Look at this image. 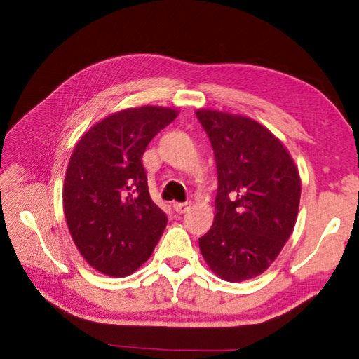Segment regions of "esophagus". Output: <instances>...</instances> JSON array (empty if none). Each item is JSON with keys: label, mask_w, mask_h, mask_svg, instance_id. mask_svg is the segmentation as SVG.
Returning <instances> with one entry per match:
<instances>
[{"label": "esophagus", "mask_w": 359, "mask_h": 359, "mask_svg": "<svg viewBox=\"0 0 359 359\" xmlns=\"http://www.w3.org/2000/svg\"><path fill=\"white\" fill-rule=\"evenodd\" d=\"M189 207H191V202H174L172 203V208L175 212H185L189 210Z\"/></svg>", "instance_id": "obj_1"}]
</instances>
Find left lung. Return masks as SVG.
I'll use <instances>...</instances> for the list:
<instances>
[{
    "label": "left lung",
    "instance_id": "1",
    "mask_svg": "<svg viewBox=\"0 0 359 359\" xmlns=\"http://www.w3.org/2000/svg\"><path fill=\"white\" fill-rule=\"evenodd\" d=\"M217 166L216 216L199 239L219 278L241 282L269 269L292 234L301 179L292 156L269 129L236 114L196 112Z\"/></svg>",
    "mask_w": 359,
    "mask_h": 359
}]
</instances>
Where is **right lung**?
<instances>
[{
    "label": "right lung",
    "instance_id": "right-lung-1",
    "mask_svg": "<svg viewBox=\"0 0 359 359\" xmlns=\"http://www.w3.org/2000/svg\"><path fill=\"white\" fill-rule=\"evenodd\" d=\"M177 117L162 106L118 111L81 135L67 165L63 208L85 261L103 274L123 278L148 261L166 226L152 202L142 156Z\"/></svg>",
    "mask_w": 359,
    "mask_h": 359
}]
</instances>
